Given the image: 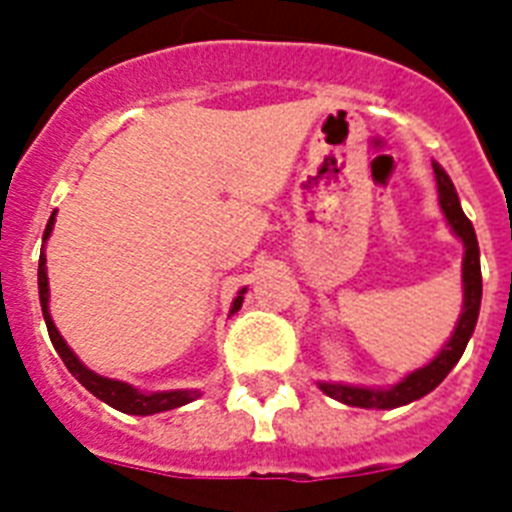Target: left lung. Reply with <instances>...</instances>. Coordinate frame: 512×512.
Wrapping results in <instances>:
<instances>
[{
	"label": "left lung",
	"instance_id": "1",
	"mask_svg": "<svg viewBox=\"0 0 512 512\" xmlns=\"http://www.w3.org/2000/svg\"><path fill=\"white\" fill-rule=\"evenodd\" d=\"M433 175H436L438 207H441L446 223H449L452 233L462 241V249H465V255H462V311L460 319H457V327H454L452 337L444 342V348L438 350L428 364H422L420 369L401 377L396 385L369 388V385L319 380V388L329 398L340 401V404L361 406V409H396V406L412 404L417 398L428 396L430 390H436L444 382L446 374L452 372L454 364L460 361L465 348H468V340L473 337L478 311H481V252H478V239L476 231H473V223L462 212L460 196L454 191V183L449 180L444 167L433 162Z\"/></svg>",
	"mask_w": 512,
	"mask_h": 512
}]
</instances>
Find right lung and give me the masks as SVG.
<instances>
[{
    "label": "right lung",
    "instance_id": "obj_1",
    "mask_svg": "<svg viewBox=\"0 0 512 512\" xmlns=\"http://www.w3.org/2000/svg\"><path fill=\"white\" fill-rule=\"evenodd\" d=\"M52 228H55V212H52L50 223L44 228V241L50 239ZM244 292L247 287L241 289L239 295L233 297L231 303V316L241 308L244 303ZM39 303H42V316L44 324H47V332H50V340L58 350V356L63 358V364L71 374H74L76 380L82 382L84 388L90 390L92 396L100 398V401H106L108 406H114L119 412L124 414H138V417H148V414H159V412H170V409H177V406H185L196 401L201 396L199 390H156V393H146V390L135 388L130 382L114 380V377H103V374L92 372L90 366H84L79 361L74 350L68 348V342L63 340V335L55 327V321L50 316V281H47V255H39Z\"/></svg>",
    "mask_w": 512,
    "mask_h": 512
}]
</instances>
